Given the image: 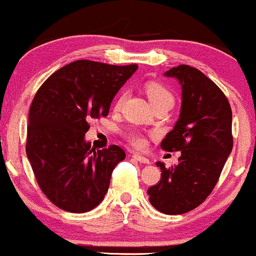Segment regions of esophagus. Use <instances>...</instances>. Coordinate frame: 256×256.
<instances>
[{"instance_id": "obj_1", "label": "esophagus", "mask_w": 256, "mask_h": 256, "mask_svg": "<svg viewBox=\"0 0 256 256\" xmlns=\"http://www.w3.org/2000/svg\"><path fill=\"white\" fill-rule=\"evenodd\" d=\"M133 158L136 160H138L139 162H143V164H149V159H146V158H144V156H142V155H139V154H133Z\"/></svg>"}]
</instances>
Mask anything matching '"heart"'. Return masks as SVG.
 <instances>
[{
	"label": "heart",
	"instance_id": "obj_1",
	"mask_svg": "<svg viewBox=\"0 0 256 256\" xmlns=\"http://www.w3.org/2000/svg\"><path fill=\"white\" fill-rule=\"evenodd\" d=\"M146 92L149 97L150 102L154 104V107L158 106H174V94L172 92L168 90L164 84L158 82V81H148L146 84ZM126 96H127V91H120V94L116 97L114 100V108L120 110L122 107L123 102H124ZM129 140L136 148H144L146 144V139L143 134L140 133H130L128 136Z\"/></svg>",
	"mask_w": 256,
	"mask_h": 256
}]
</instances>
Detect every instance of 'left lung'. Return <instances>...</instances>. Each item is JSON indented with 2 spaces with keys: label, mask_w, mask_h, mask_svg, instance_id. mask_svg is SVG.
I'll return each mask as SVG.
<instances>
[{
  "label": "left lung",
  "mask_w": 256,
  "mask_h": 256,
  "mask_svg": "<svg viewBox=\"0 0 256 256\" xmlns=\"http://www.w3.org/2000/svg\"><path fill=\"white\" fill-rule=\"evenodd\" d=\"M182 88L180 118L162 149L181 152L175 168L156 165L159 182L148 188L152 206L165 214H182L210 194L233 148L232 108L223 91L204 72L178 65L165 72Z\"/></svg>",
  "instance_id": "obj_1"
}]
</instances>
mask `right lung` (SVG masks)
Here are the masks:
<instances>
[{"label":"right lung","mask_w":256,"mask_h":256,"mask_svg":"<svg viewBox=\"0 0 256 256\" xmlns=\"http://www.w3.org/2000/svg\"><path fill=\"white\" fill-rule=\"evenodd\" d=\"M136 64L78 60L55 71L32 101L26 152L43 194L60 210L84 213L104 198L113 168L124 160L118 146L94 150L85 142L90 120L107 117L110 102Z\"/></svg>","instance_id":"add662e5"}]
</instances>
